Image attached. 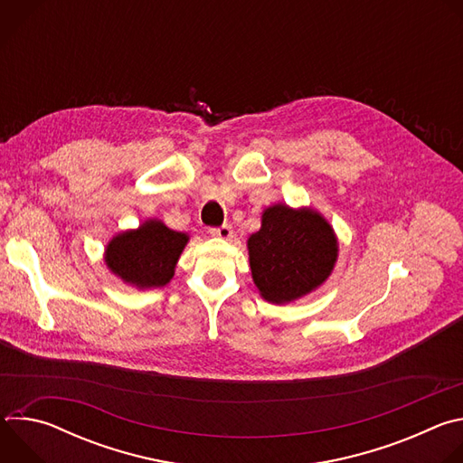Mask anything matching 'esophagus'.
<instances>
[{
  "label": "esophagus",
  "mask_w": 463,
  "mask_h": 463,
  "mask_svg": "<svg viewBox=\"0 0 463 463\" xmlns=\"http://www.w3.org/2000/svg\"><path fill=\"white\" fill-rule=\"evenodd\" d=\"M211 234H213V236H218V238H222V240H229V238L232 236V227H231L229 223H225V225H222V227L211 229Z\"/></svg>",
  "instance_id": "1"
}]
</instances>
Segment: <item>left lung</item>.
I'll return each instance as SVG.
<instances>
[{"instance_id":"1","label":"left lung","mask_w":463,"mask_h":463,"mask_svg":"<svg viewBox=\"0 0 463 463\" xmlns=\"http://www.w3.org/2000/svg\"><path fill=\"white\" fill-rule=\"evenodd\" d=\"M247 250L260 297L289 304L318 289L334 273L339 240L318 211L275 203L261 213V227L249 236Z\"/></svg>"}]
</instances>
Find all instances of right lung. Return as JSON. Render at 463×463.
Instances as JSON below:
<instances>
[{"mask_svg": "<svg viewBox=\"0 0 463 463\" xmlns=\"http://www.w3.org/2000/svg\"><path fill=\"white\" fill-rule=\"evenodd\" d=\"M188 240L186 232L172 231L161 220L150 218L137 229L115 234L104 249V261L115 277L131 288H163L174 279Z\"/></svg>", "mask_w": 463, "mask_h": 463, "instance_id": "1", "label": "right lung"}]
</instances>
